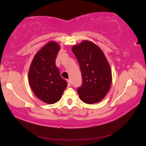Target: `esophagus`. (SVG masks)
<instances>
[{"mask_svg":"<svg viewBox=\"0 0 146 146\" xmlns=\"http://www.w3.org/2000/svg\"><path fill=\"white\" fill-rule=\"evenodd\" d=\"M67 85L68 87H71V81L69 79V80H67Z\"/></svg>","mask_w":146,"mask_h":146,"instance_id":"esophagus-1","label":"esophagus"}]
</instances>
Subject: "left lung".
<instances>
[{"instance_id": "obj_1", "label": "left lung", "mask_w": 146, "mask_h": 146, "mask_svg": "<svg viewBox=\"0 0 146 146\" xmlns=\"http://www.w3.org/2000/svg\"><path fill=\"white\" fill-rule=\"evenodd\" d=\"M72 51L82 75V85L77 89L81 100L87 104L100 102L110 91L112 82L111 70L104 52L87 40L73 46Z\"/></svg>"}]
</instances>
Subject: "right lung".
<instances>
[{"label":"right lung","mask_w":146,"mask_h":146,"mask_svg":"<svg viewBox=\"0 0 146 146\" xmlns=\"http://www.w3.org/2000/svg\"><path fill=\"white\" fill-rule=\"evenodd\" d=\"M59 44L50 41L38 50L29 71V85L37 98L46 104H53L61 100L67 83L62 78L55 65Z\"/></svg>","instance_id":"right-lung-1"}]
</instances>
